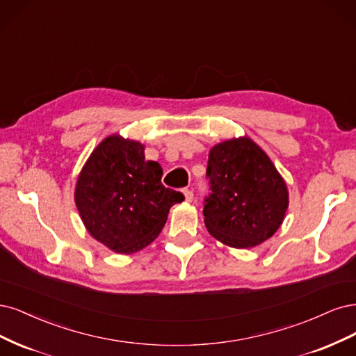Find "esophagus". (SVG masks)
<instances>
[{
    "label": "esophagus",
    "instance_id": "1",
    "mask_svg": "<svg viewBox=\"0 0 356 356\" xmlns=\"http://www.w3.org/2000/svg\"><path fill=\"white\" fill-rule=\"evenodd\" d=\"M183 195H185V201L191 202L193 200V192L191 189H183Z\"/></svg>",
    "mask_w": 356,
    "mask_h": 356
}]
</instances>
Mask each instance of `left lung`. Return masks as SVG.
<instances>
[{
	"label": "left lung",
	"instance_id": "8db88e82",
	"mask_svg": "<svg viewBox=\"0 0 356 356\" xmlns=\"http://www.w3.org/2000/svg\"><path fill=\"white\" fill-rule=\"evenodd\" d=\"M207 179L210 193L202 213L211 236L229 247L250 248L277 232L289 191L268 155L248 137L211 149Z\"/></svg>",
	"mask_w": 356,
	"mask_h": 356
}]
</instances>
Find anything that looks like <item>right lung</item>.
Wrapping results in <instances>:
<instances>
[{
	"label": "right lung",
	"mask_w": 356,
	"mask_h": 356,
	"mask_svg": "<svg viewBox=\"0 0 356 356\" xmlns=\"http://www.w3.org/2000/svg\"><path fill=\"white\" fill-rule=\"evenodd\" d=\"M139 142L111 136L88 158L76 181L75 202L90 235L130 254L163 231L171 205L185 200L161 183L163 168L146 161Z\"/></svg>",
	"instance_id": "1"
}]
</instances>
